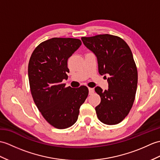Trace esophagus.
Returning a JSON list of instances; mask_svg holds the SVG:
<instances>
[{"mask_svg":"<svg viewBox=\"0 0 160 160\" xmlns=\"http://www.w3.org/2000/svg\"><path fill=\"white\" fill-rule=\"evenodd\" d=\"M88 91H89V94L91 95L92 93H93L94 92V89L92 88H88Z\"/></svg>","mask_w":160,"mask_h":160,"instance_id":"1","label":"esophagus"}]
</instances>
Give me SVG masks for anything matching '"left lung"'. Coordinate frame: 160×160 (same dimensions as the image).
<instances>
[{
  "label": "left lung",
  "mask_w": 160,
  "mask_h": 160,
  "mask_svg": "<svg viewBox=\"0 0 160 160\" xmlns=\"http://www.w3.org/2000/svg\"><path fill=\"white\" fill-rule=\"evenodd\" d=\"M81 39L97 57L100 75L110 76L108 90L95 88L101 98V102L95 107L97 116L104 124L119 123L132 108L138 84V72L131 49L123 39L112 35L82 37Z\"/></svg>",
  "instance_id": "obj_1"
}]
</instances>
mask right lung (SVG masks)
Listing matches in <instances>:
<instances>
[{"mask_svg": "<svg viewBox=\"0 0 160 160\" xmlns=\"http://www.w3.org/2000/svg\"><path fill=\"white\" fill-rule=\"evenodd\" d=\"M78 39L54 38L41 43L30 58L28 74L35 105L48 122L66 129L78 120L80 108L88 95L86 86L65 87L68 60L78 49Z\"/></svg>", "mask_w": 160, "mask_h": 160, "instance_id": "obj_1", "label": "right lung"}]
</instances>
